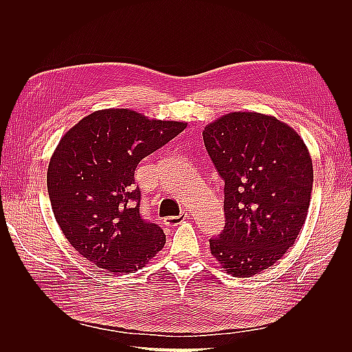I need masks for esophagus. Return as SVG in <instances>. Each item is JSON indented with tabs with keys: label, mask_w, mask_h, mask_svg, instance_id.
<instances>
[{
	"label": "esophagus",
	"mask_w": 352,
	"mask_h": 352,
	"mask_svg": "<svg viewBox=\"0 0 352 352\" xmlns=\"http://www.w3.org/2000/svg\"><path fill=\"white\" fill-rule=\"evenodd\" d=\"M186 217H188L186 211H182L179 216H168V217H166L164 219V225L166 226H177L179 223H182Z\"/></svg>",
	"instance_id": "esophagus-1"
}]
</instances>
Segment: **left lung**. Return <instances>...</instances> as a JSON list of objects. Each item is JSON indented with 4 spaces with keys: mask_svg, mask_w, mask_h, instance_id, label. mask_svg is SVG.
I'll return each instance as SVG.
<instances>
[{
    "mask_svg": "<svg viewBox=\"0 0 352 352\" xmlns=\"http://www.w3.org/2000/svg\"><path fill=\"white\" fill-rule=\"evenodd\" d=\"M225 182V228L210 239L221 269L251 278L282 258L307 219L313 163L301 136L272 116L235 111L204 127Z\"/></svg>",
    "mask_w": 352,
    "mask_h": 352,
    "instance_id": "1",
    "label": "left lung"
}]
</instances>
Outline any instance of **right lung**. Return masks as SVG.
<instances>
[{
    "label": "right lung",
    "instance_id": "right-lung-1",
    "mask_svg": "<svg viewBox=\"0 0 352 352\" xmlns=\"http://www.w3.org/2000/svg\"><path fill=\"white\" fill-rule=\"evenodd\" d=\"M185 127L107 109L83 117L61 138L47 173L52 212L72 247L94 265L135 273L164 247L162 228L141 216L135 170Z\"/></svg>",
    "mask_w": 352,
    "mask_h": 352
}]
</instances>
